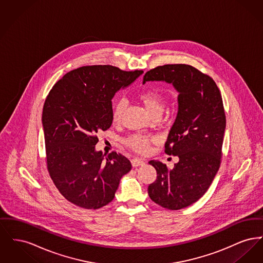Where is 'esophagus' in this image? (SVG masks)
<instances>
[{
	"mask_svg": "<svg viewBox=\"0 0 263 263\" xmlns=\"http://www.w3.org/2000/svg\"><path fill=\"white\" fill-rule=\"evenodd\" d=\"M131 163H132V165H133L134 167H137V166H140V165H143V164L145 163V162H144L143 160L139 159V158H134V159L131 160Z\"/></svg>",
	"mask_w": 263,
	"mask_h": 263,
	"instance_id": "obj_1",
	"label": "esophagus"
}]
</instances>
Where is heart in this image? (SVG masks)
Wrapping results in <instances>:
<instances>
[{"label":"heart","instance_id":"b5f03b06","mask_svg":"<svg viewBox=\"0 0 263 263\" xmlns=\"http://www.w3.org/2000/svg\"><path fill=\"white\" fill-rule=\"evenodd\" d=\"M138 99L144 104L152 116L163 114L165 107V98L159 90L153 88L145 89L139 93ZM125 107L126 101L124 100H117L113 104L112 120L114 123H119L121 121ZM151 142L152 139L150 137L141 134H132L124 140V144L127 147L140 154H144L149 150Z\"/></svg>","mask_w":263,"mask_h":263}]
</instances>
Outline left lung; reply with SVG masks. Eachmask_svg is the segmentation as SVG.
Listing matches in <instances>:
<instances>
[{"mask_svg":"<svg viewBox=\"0 0 263 263\" xmlns=\"http://www.w3.org/2000/svg\"><path fill=\"white\" fill-rule=\"evenodd\" d=\"M164 81L179 92L178 111L164 145L167 155L179 161L173 170L150 161L157 171L151 183V199L170 210H179L199 200L217 175L226 129L220 89L211 77L185 64H168L148 71L143 84Z\"/></svg>","mask_w":263,"mask_h":263,"instance_id":"8db88e82","label":"left lung"}]
</instances>
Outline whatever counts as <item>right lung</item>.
<instances>
[{
    "mask_svg": "<svg viewBox=\"0 0 263 263\" xmlns=\"http://www.w3.org/2000/svg\"><path fill=\"white\" fill-rule=\"evenodd\" d=\"M143 71L111 65L84 66L63 76L43 106L47 170L55 186L76 206L99 209L114 198L119 181L130 172L125 156L96 151L98 132L112 124L115 92Z\"/></svg>",
    "mask_w": 263,
    "mask_h": 263,
    "instance_id": "right-lung-1",
    "label": "right lung"
}]
</instances>
